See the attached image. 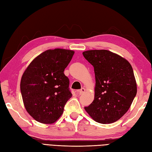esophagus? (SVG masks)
Returning a JSON list of instances; mask_svg holds the SVG:
<instances>
[{
  "label": "esophagus",
  "instance_id": "esophagus-1",
  "mask_svg": "<svg viewBox=\"0 0 152 152\" xmlns=\"http://www.w3.org/2000/svg\"><path fill=\"white\" fill-rule=\"evenodd\" d=\"M85 91H86V89H85V88H82L80 90V95H82V94H83V93H85Z\"/></svg>",
  "mask_w": 152,
  "mask_h": 152
}]
</instances>
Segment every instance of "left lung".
Segmentation results:
<instances>
[{"label": "left lung", "instance_id": "1", "mask_svg": "<svg viewBox=\"0 0 152 152\" xmlns=\"http://www.w3.org/2000/svg\"><path fill=\"white\" fill-rule=\"evenodd\" d=\"M83 57L94 67L95 99L84 107L96 122L112 124L120 119L137 95L133 68L128 61L108 50H89Z\"/></svg>", "mask_w": 152, "mask_h": 152}]
</instances>
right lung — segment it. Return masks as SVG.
Here are the masks:
<instances>
[{
  "instance_id": "obj_1",
  "label": "right lung",
  "mask_w": 152,
  "mask_h": 152,
  "mask_svg": "<svg viewBox=\"0 0 152 152\" xmlns=\"http://www.w3.org/2000/svg\"><path fill=\"white\" fill-rule=\"evenodd\" d=\"M74 53L59 48L48 50L35 58L23 74V101L27 112L37 121L53 124L62 115L72 95L64 70Z\"/></svg>"
}]
</instances>
